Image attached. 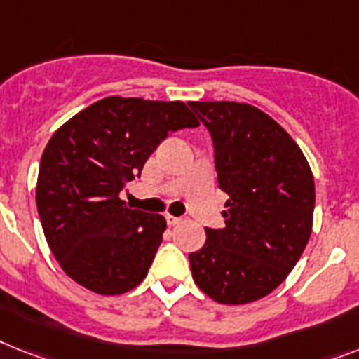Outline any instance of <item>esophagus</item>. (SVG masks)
<instances>
[{
  "mask_svg": "<svg viewBox=\"0 0 359 359\" xmlns=\"http://www.w3.org/2000/svg\"><path fill=\"white\" fill-rule=\"evenodd\" d=\"M165 220H167V224L170 227L176 226V224H180L182 222V218H177V216H172V215H165Z\"/></svg>",
  "mask_w": 359,
  "mask_h": 359,
  "instance_id": "esophagus-1",
  "label": "esophagus"
}]
</instances>
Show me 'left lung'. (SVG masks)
Wrapping results in <instances>:
<instances>
[{"label":"left lung","instance_id":"1","mask_svg":"<svg viewBox=\"0 0 359 359\" xmlns=\"http://www.w3.org/2000/svg\"><path fill=\"white\" fill-rule=\"evenodd\" d=\"M209 130L226 226L207 227L189 255L192 279L216 303L266 297L301 259L312 233L316 187L301 148L259 108L240 102H189Z\"/></svg>","mask_w":359,"mask_h":359}]
</instances>
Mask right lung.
<instances>
[{
  "label": "right lung",
  "mask_w": 359,
  "mask_h": 359,
  "mask_svg": "<svg viewBox=\"0 0 359 359\" xmlns=\"http://www.w3.org/2000/svg\"><path fill=\"white\" fill-rule=\"evenodd\" d=\"M196 126L183 102L108 97L56 130L41 154L36 205L47 244L75 283L119 295L147 277L167 222L119 194L161 141Z\"/></svg>",
  "instance_id": "add662e5"
}]
</instances>
